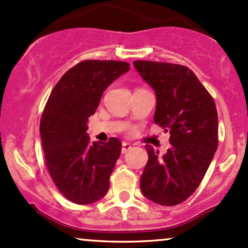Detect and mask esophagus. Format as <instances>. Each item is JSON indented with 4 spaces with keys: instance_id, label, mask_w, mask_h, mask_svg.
<instances>
[{
    "instance_id": "esophagus-1",
    "label": "esophagus",
    "mask_w": 248,
    "mask_h": 248,
    "mask_svg": "<svg viewBox=\"0 0 248 248\" xmlns=\"http://www.w3.org/2000/svg\"><path fill=\"white\" fill-rule=\"evenodd\" d=\"M131 149L132 145L130 143H127V141H123V143H122V154H126V152L130 151Z\"/></svg>"
}]
</instances>
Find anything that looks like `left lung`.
I'll return each instance as SVG.
<instances>
[{
  "instance_id": "1",
  "label": "left lung",
  "mask_w": 248,
  "mask_h": 248,
  "mask_svg": "<svg viewBox=\"0 0 248 248\" xmlns=\"http://www.w3.org/2000/svg\"><path fill=\"white\" fill-rule=\"evenodd\" d=\"M133 66L155 93V123L171 135V147L163 155L146 145L141 193L155 204L173 206L197 190L216 154V104L186 66L152 61H135Z\"/></svg>"
}]
</instances>
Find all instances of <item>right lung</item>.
<instances>
[{"label":"right lung","instance_id":"add662e5","mask_svg":"<svg viewBox=\"0 0 248 248\" xmlns=\"http://www.w3.org/2000/svg\"><path fill=\"white\" fill-rule=\"evenodd\" d=\"M129 70L126 62L83 61L58 80L44 108L40 131L46 168L58 191L75 204H93L109 191L122 143L115 137L90 143L88 118L107 88Z\"/></svg>","mask_w":248,"mask_h":248}]
</instances>
